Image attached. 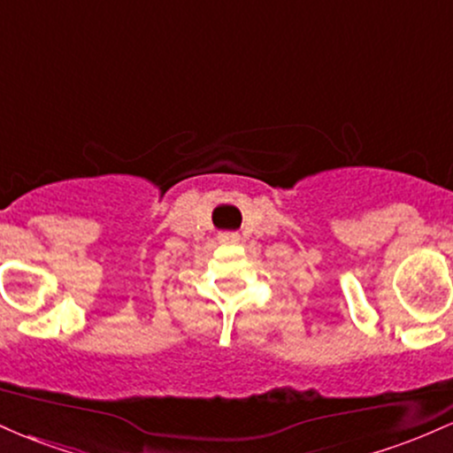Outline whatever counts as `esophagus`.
Masks as SVG:
<instances>
[{"mask_svg":"<svg viewBox=\"0 0 453 453\" xmlns=\"http://www.w3.org/2000/svg\"><path fill=\"white\" fill-rule=\"evenodd\" d=\"M219 242L223 244H238L241 242V236L236 232H223L219 234Z\"/></svg>","mask_w":453,"mask_h":453,"instance_id":"esophagus-1","label":"esophagus"}]
</instances>
